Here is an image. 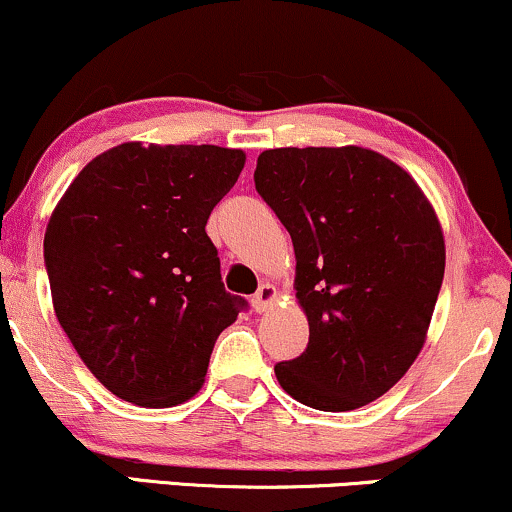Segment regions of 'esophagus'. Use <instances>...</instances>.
Listing matches in <instances>:
<instances>
[{"label": "esophagus", "instance_id": "esophagus-1", "mask_svg": "<svg viewBox=\"0 0 512 512\" xmlns=\"http://www.w3.org/2000/svg\"><path fill=\"white\" fill-rule=\"evenodd\" d=\"M276 300V288L272 283H262L260 291L252 295V307H255V312H267L269 307L274 305Z\"/></svg>", "mask_w": 512, "mask_h": 512}]
</instances>
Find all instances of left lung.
Segmentation results:
<instances>
[{"instance_id":"obj_1","label":"left lung","mask_w":512,"mask_h":512,"mask_svg":"<svg viewBox=\"0 0 512 512\" xmlns=\"http://www.w3.org/2000/svg\"><path fill=\"white\" fill-rule=\"evenodd\" d=\"M255 188L291 233L305 353L274 367L307 408L346 412L384 396L420 355L446 245L405 169L365 147H276Z\"/></svg>"}]
</instances>
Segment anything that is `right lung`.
Returning <instances> with one entry per match:
<instances>
[{"mask_svg": "<svg viewBox=\"0 0 512 512\" xmlns=\"http://www.w3.org/2000/svg\"><path fill=\"white\" fill-rule=\"evenodd\" d=\"M245 166L217 145L123 143L54 209L45 267L61 329L114 396L171 408L205 384L214 343L245 310L205 226Z\"/></svg>", "mask_w": 512, "mask_h": 512, "instance_id": "obj_1", "label": "right lung"}]
</instances>
